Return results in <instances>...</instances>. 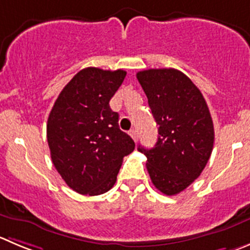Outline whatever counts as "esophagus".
I'll return each instance as SVG.
<instances>
[{"label": "esophagus", "mask_w": 250, "mask_h": 250, "mask_svg": "<svg viewBox=\"0 0 250 250\" xmlns=\"http://www.w3.org/2000/svg\"><path fill=\"white\" fill-rule=\"evenodd\" d=\"M129 134H130V136L132 137V140H134V141H137V131H136V130H135V129L130 130Z\"/></svg>", "instance_id": "1"}]
</instances>
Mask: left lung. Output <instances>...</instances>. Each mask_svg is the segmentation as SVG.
<instances>
[{"instance_id": "1", "label": "left lung", "mask_w": 250, "mask_h": 250, "mask_svg": "<svg viewBox=\"0 0 250 250\" xmlns=\"http://www.w3.org/2000/svg\"><path fill=\"white\" fill-rule=\"evenodd\" d=\"M158 125L153 148L139 146L154 187L166 195L187 189L205 168L215 131L205 98L188 76L175 68H151L136 75Z\"/></svg>"}]
</instances>
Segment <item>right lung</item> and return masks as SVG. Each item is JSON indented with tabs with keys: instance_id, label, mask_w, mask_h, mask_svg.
Returning <instances> with one entry per match:
<instances>
[{
	"instance_id": "obj_1",
	"label": "right lung",
	"mask_w": 250,
	"mask_h": 250,
	"mask_svg": "<svg viewBox=\"0 0 250 250\" xmlns=\"http://www.w3.org/2000/svg\"><path fill=\"white\" fill-rule=\"evenodd\" d=\"M124 70H81L59 94L49 114L46 137L51 161L66 184L82 195L113 188L123 158L135 142L119 127L109 102L123 83Z\"/></svg>"
}]
</instances>
